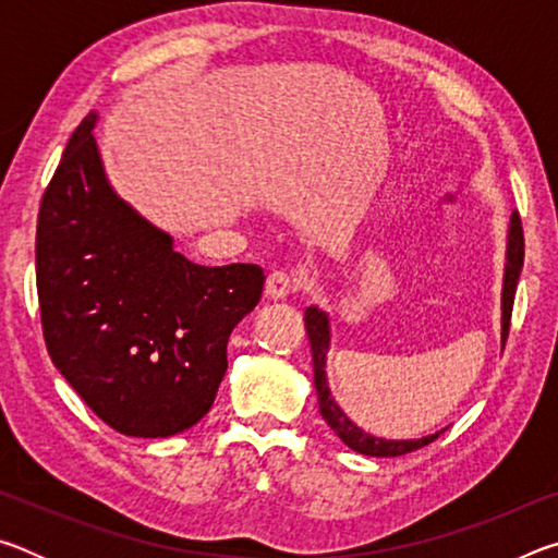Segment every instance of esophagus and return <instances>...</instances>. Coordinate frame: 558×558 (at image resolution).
Masks as SVG:
<instances>
[{"label":"esophagus","instance_id":"1","mask_svg":"<svg viewBox=\"0 0 558 558\" xmlns=\"http://www.w3.org/2000/svg\"><path fill=\"white\" fill-rule=\"evenodd\" d=\"M295 290H298V282H295V278H292L290 272H286V270L270 272L268 280H266V295L272 298V300L288 298L290 292H295Z\"/></svg>","mask_w":558,"mask_h":558}]
</instances>
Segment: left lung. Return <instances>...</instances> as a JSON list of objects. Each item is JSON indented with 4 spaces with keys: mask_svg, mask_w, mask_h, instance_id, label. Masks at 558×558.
Wrapping results in <instances>:
<instances>
[{
    "mask_svg": "<svg viewBox=\"0 0 558 558\" xmlns=\"http://www.w3.org/2000/svg\"><path fill=\"white\" fill-rule=\"evenodd\" d=\"M524 266V231H522V219L519 214H512V221H509V243H507V270H505V290H502V337L507 342L509 335V323H512V307H514V292H517V280L519 272ZM305 327L310 335V347H313V366H315V389H317V403L319 413L327 421V426L332 428L339 438L362 456L372 458H399L405 452H413L418 448H426L428 442L436 440L442 430L433 433V436L418 438V440H384L374 438L369 433H364L352 421L347 418V413L335 403L332 393H329L327 386V349H329V319L317 307L305 310Z\"/></svg>",
    "mask_w": 558,
    "mask_h": 558,
    "instance_id": "8db88e82",
    "label": "left lung"
}]
</instances>
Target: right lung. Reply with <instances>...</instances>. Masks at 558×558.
<instances>
[{"instance_id": "1", "label": "right lung", "mask_w": 558, "mask_h": 558, "mask_svg": "<svg viewBox=\"0 0 558 558\" xmlns=\"http://www.w3.org/2000/svg\"><path fill=\"white\" fill-rule=\"evenodd\" d=\"M86 118L65 145L36 223L41 329L56 364L102 423L177 436L209 413L233 327L258 305L260 266H196L120 202Z\"/></svg>"}]
</instances>
